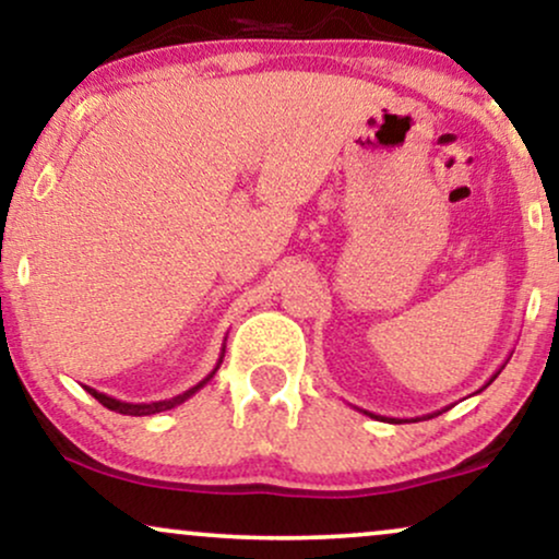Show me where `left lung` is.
I'll return each mask as SVG.
<instances>
[{"label": "left lung", "instance_id": "left-lung-1", "mask_svg": "<svg viewBox=\"0 0 559 559\" xmlns=\"http://www.w3.org/2000/svg\"><path fill=\"white\" fill-rule=\"evenodd\" d=\"M498 373H500V371H498ZM498 373H496V377H498ZM496 377H492L490 381H487L485 386H490L492 381H496ZM485 386H483V390H485ZM364 413H366V409H364ZM441 413H443V409H438V413L423 415V418H436V415H441ZM366 415H369V418H377V420H386V423H418V420H420V418H409V420H402V418H384V415H373V413H366Z\"/></svg>", "mask_w": 559, "mask_h": 559}]
</instances>
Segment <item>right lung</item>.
Segmentation results:
<instances>
[{"label":"right lung","mask_w":559,"mask_h":559,"mask_svg":"<svg viewBox=\"0 0 559 559\" xmlns=\"http://www.w3.org/2000/svg\"><path fill=\"white\" fill-rule=\"evenodd\" d=\"M224 348H227V345H224ZM224 348H222V356H218V364H222V358H224ZM218 364L214 366V371H211L206 379L198 381L195 386H190V390H186L182 394H178V397H173V400H159V402H150V405H146V402H139V405H133V402H121V400H116V397H108V394H103V392L92 390V386H84V390H87V392L92 394V397H95L97 402H100L103 407L112 409V413H121V415H154V413H165V409L178 407V405H182V402H186L188 397H193V394H195L198 390H201L203 384H209V381L214 379V373H216V369H218Z\"/></svg>","instance_id":"add662e5"}]
</instances>
